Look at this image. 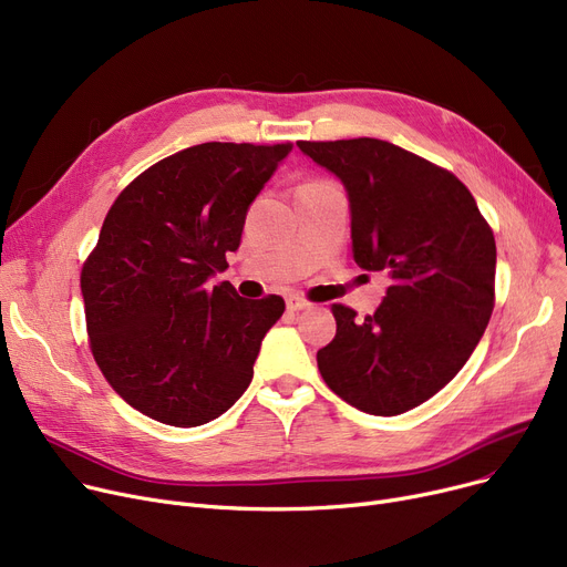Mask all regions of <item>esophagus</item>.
Wrapping results in <instances>:
<instances>
[{
    "instance_id": "34e87169",
    "label": "esophagus",
    "mask_w": 567,
    "mask_h": 567,
    "mask_svg": "<svg viewBox=\"0 0 567 567\" xmlns=\"http://www.w3.org/2000/svg\"><path fill=\"white\" fill-rule=\"evenodd\" d=\"M287 308H289L291 312H296V310H306V308H310V301L306 299V296L289 293V296H287Z\"/></svg>"
}]
</instances>
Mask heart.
I'll list each match as a JSON object with an SVG mask.
<instances>
[{"label":"heart","instance_id":"obj_1","mask_svg":"<svg viewBox=\"0 0 567 567\" xmlns=\"http://www.w3.org/2000/svg\"><path fill=\"white\" fill-rule=\"evenodd\" d=\"M321 182H326V178H315V182H306V184H321ZM303 184V186H306Z\"/></svg>","mask_w":567,"mask_h":567}]
</instances>
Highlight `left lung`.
<instances>
[{
	"label": "left lung",
	"instance_id": "left-lung-1",
	"mask_svg": "<svg viewBox=\"0 0 567 567\" xmlns=\"http://www.w3.org/2000/svg\"><path fill=\"white\" fill-rule=\"evenodd\" d=\"M299 148L347 188L355 264L391 278L363 321L333 303L338 331L317 351L319 372L355 409L404 413L464 368L487 329L494 231L453 172L398 144L301 140Z\"/></svg>",
	"mask_w": 567,
	"mask_h": 567
}]
</instances>
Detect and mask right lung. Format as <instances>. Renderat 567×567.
I'll list each match as a JSON object with an SVG mask.
<instances>
[{
  "mask_svg": "<svg viewBox=\"0 0 567 567\" xmlns=\"http://www.w3.org/2000/svg\"><path fill=\"white\" fill-rule=\"evenodd\" d=\"M291 146L195 144L144 169L110 206L80 274L89 349L114 393L148 419L197 427L250 385L285 301H248L208 278L227 268L250 202Z\"/></svg>",
  "mask_w": 567,
  "mask_h": 567,
  "instance_id": "1",
  "label": "right lung"
}]
</instances>
